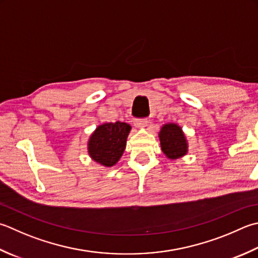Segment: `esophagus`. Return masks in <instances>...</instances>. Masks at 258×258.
I'll return each instance as SVG.
<instances>
[{
	"label": "esophagus",
	"mask_w": 258,
	"mask_h": 258,
	"mask_svg": "<svg viewBox=\"0 0 258 258\" xmlns=\"http://www.w3.org/2000/svg\"><path fill=\"white\" fill-rule=\"evenodd\" d=\"M134 124L136 127H145V126L149 124V119L148 118H135Z\"/></svg>",
	"instance_id": "obj_1"
}]
</instances>
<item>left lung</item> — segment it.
Listing matches in <instances>:
<instances>
[{"mask_svg": "<svg viewBox=\"0 0 258 258\" xmlns=\"http://www.w3.org/2000/svg\"><path fill=\"white\" fill-rule=\"evenodd\" d=\"M159 136L161 148L169 159H178L186 153V141L176 124H165Z\"/></svg>", "mask_w": 258, "mask_h": 258, "instance_id": "1", "label": "left lung"}]
</instances>
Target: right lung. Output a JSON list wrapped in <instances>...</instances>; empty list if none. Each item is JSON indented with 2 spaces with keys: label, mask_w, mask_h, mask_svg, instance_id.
I'll use <instances>...</instances> for the list:
<instances>
[{
  "label": "right lung",
  "mask_w": 258,
  "mask_h": 258,
  "mask_svg": "<svg viewBox=\"0 0 258 258\" xmlns=\"http://www.w3.org/2000/svg\"><path fill=\"white\" fill-rule=\"evenodd\" d=\"M130 130L128 124L120 122L98 126L89 140V155L105 166L117 163L124 152Z\"/></svg>",
  "instance_id": "1"
}]
</instances>
